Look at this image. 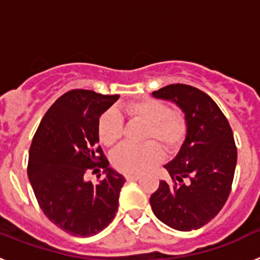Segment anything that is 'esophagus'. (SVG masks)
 Segmentation results:
<instances>
[{
    "mask_svg": "<svg viewBox=\"0 0 260 260\" xmlns=\"http://www.w3.org/2000/svg\"><path fill=\"white\" fill-rule=\"evenodd\" d=\"M126 181H139L141 180V176L138 174H125Z\"/></svg>",
    "mask_w": 260,
    "mask_h": 260,
    "instance_id": "esophagus-1",
    "label": "esophagus"
}]
</instances>
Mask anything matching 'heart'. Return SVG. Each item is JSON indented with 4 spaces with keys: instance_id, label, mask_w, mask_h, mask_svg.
Segmentation results:
<instances>
[{
    "instance_id": "heart-1",
    "label": "heart",
    "mask_w": 260,
    "mask_h": 260,
    "mask_svg": "<svg viewBox=\"0 0 260 260\" xmlns=\"http://www.w3.org/2000/svg\"><path fill=\"white\" fill-rule=\"evenodd\" d=\"M126 113L134 121L147 125L144 138L157 139L168 151L174 152L185 143L189 126L183 114L157 99H143L125 105ZM123 135V121L116 109H108L98 121V137L105 147H113ZM164 157L161 146L148 142L143 146L123 144L112 155V164L117 171L127 174H141L150 171Z\"/></svg>"
}]
</instances>
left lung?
Masks as SVG:
<instances>
[{"label": "left lung", "instance_id": "1", "mask_svg": "<svg viewBox=\"0 0 260 260\" xmlns=\"http://www.w3.org/2000/svg\"><path fill=\"white\" fill-rule=\"evenodd\" d=\"M152 95L176 103L189 132L178 155L165 165L173 182L160 181L151 195V207L171 228L199 229L220 212L231 194L237 164L233 132L217 104L195 87L169 84ZM185 178L190 181L187 185Z\"/></svg>", "mask_w": 260, "mask_h": 260}]
</instances>
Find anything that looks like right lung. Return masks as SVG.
<instances>
[{"label": "right lung", "instance_id": "obj_1", "mask_svg": "<svg viewBox=\"0 0 260 260\" xmlns=\"http://www.w3.org/2000/svg\"><path fill=\"white\" fill-rule=\"evenodd\" d=\"M118 95L71 89L48 109L36 130L28 156L32 190L48 219L71 236L89 237L112 222L125 177L110 169L98 146V121ZM104 169L98 184L87 171ZM100 177V174H99Z\"/></svg>", "mask_w": 260, "mask_h": 260}]
</instances>
